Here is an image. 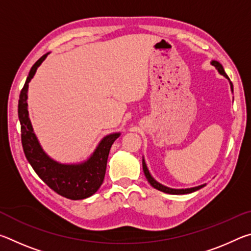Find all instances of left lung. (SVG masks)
<instances>
[{
	"label": "left lung",
	"instance_id": "8db88e82",
	"mask_svg": "<svg viewBox=\"0 0 251 251\" xmlns=\"http://www.w3.org/2000/svg\"><path fill=\"white\" fill-rule=\"evenodd\" d=\"M211 64L214 65V66L216 67V69L218 70V72H219L220 74L224 75L225 77H227V78L229 79V77L227 76V74L225 73L223 65L220 64V63L216 62V61H212V62H211ZM230 85H231V91L233 92V87H232V83H231V82H230ZM143 171H144V174H145V176H146V178H147L148 182H150V184H151L152 187H154V188L160 190V192L167 193V194H173V195H184V194H189V193L196 192V190L201 189V188H202V187H203V185H202V186L194 187V188H189V189H172V188H168V187H166V186L160 185L159 182H157V181L154 179V178H152V177L151 176V174H150V172H148L147 166H146V164H145V161H144V159H143Z\"/></svg>",
	"mask_w": 251,
	"mask_h": 251
}]
</instances>
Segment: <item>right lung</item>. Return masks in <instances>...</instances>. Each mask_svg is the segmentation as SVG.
<instances>
[{
    "instance_id": "obj_1",
    "label": "right lung",
    "mask_w": 251,
    "mask_h": 251,
    "mask_svg": "<svg viewBox=\"0 0 251 251\" xmlns=\"http://www.w3.org/2000/svg\"><path fill=\"white\" fill-rule=\"evenodd\" d=\"M45 54L32 66L19 100V118L21 123V141L25 157L39 177L50 189L61 196L77 201L94 195L103 184L108 154L113 143L120 134H112L100 143L94 154L86 163L80 165H62L50 158L42 151L39 142L33 133L27 112L28 83L35 74L37 67L44 61Z\"/></svg>"
}]
</instances>
